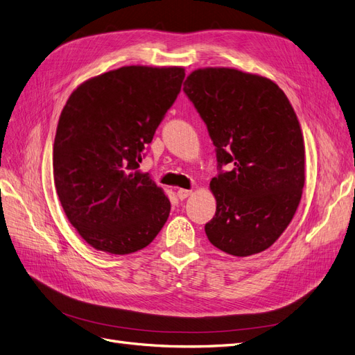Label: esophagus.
I'll return each mask as SVG.
<instances>
[{"mask_svg": "<svg viewBox=\"0 0 355 355\" xmlns=\"http://www.w3.org/2000/svg\"><path fill=\"white\" fill-rule=\"evenodd\" d=\"M191 192L192 191H189V189H184V188H180V189H178V197H179V200H185L187 197H189L191 196Z\"/></svg>", "mask_w": 355, "mask_h": 355, "instance_id": "34e87169", "label": "esophagus"}]
</instances>
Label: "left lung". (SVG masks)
<instances>
[{
  "mask_svg": "<svg viewBox=\"0 0 355 355\" xmlns=\"http://www.w3.org/2000/svg\"><path fill=\"white\" fill-rule=\"evenodd\" d=\"M184 92L216 146L210 182L216 213L209 241L232 256L271 247L292 222L305 185V145L284 92L270 78L235 68L192 71Z\"/></svg>",
  "mask_w": 355,
  "mask_h": 355,
  "instance_id": "8db88e82",
  "label": "left lung"
}]
</instances>
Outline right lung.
<instances>
[{
  "instance_id": "add662e5",
  "label": "right lung",
  "mask_w": 355,
  "mask_h": 355,
  "mask_svg": "<svg viewBox=\"0 0 355 355\" xmlns=\"http://www.w3.org/2000/svg\"><path fill=\"white\" fill-rule=\"evenodd\" d=\"M184 78L182 67H123L84 81L63 106L53 178L68 220L93 249L133 253L164 227L170 201L139 163Z\"/></svg>"
}]
</instances>
